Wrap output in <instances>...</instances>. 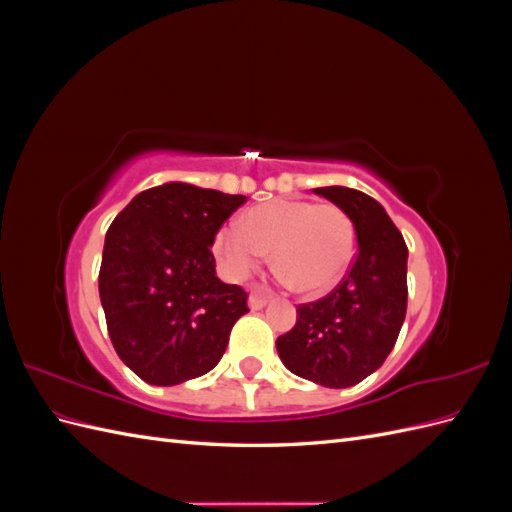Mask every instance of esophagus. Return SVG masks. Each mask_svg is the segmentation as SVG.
I'll use <instances>...</instances> for the list:
<instances>
[{"instance_id":"esophagus-1","label":"esophagus","mask_w":512,"mask_h":512,"mask_svg":"<svg viewBox=\"0 0 512 512\" xmlns=\"http://www.w3.org/2000/svg\"><path fill=\"white\" fill-rule=\"evenodd\" d=\"M267 303H269L267 294H262V292H252L250 294V309H254V312H258V309H262Z\"/></svg>"}]
</instances>
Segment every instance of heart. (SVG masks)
Masks as SVG:
<instances>
[{"label": "heart", "mask_w": 512, "mask_h": 512, "mask_svg": "<svg viewBox=\"0 0 512 512\" xmlns=\"http://www.w3.org/2000/svg\"><path fill=\"white\" fill-rule=\"evenodd\" d=\"M265 252L294 292L316 297L333 290L350 269L354 224L337 205L280 198L245 211L241 228L226 226L215 237V256L232 280L250 275Z\"/></svg>", "instance_id": "b5f03b06"}]
</instances>
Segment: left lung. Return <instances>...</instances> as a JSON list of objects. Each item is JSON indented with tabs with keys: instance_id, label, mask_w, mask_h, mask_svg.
Segmentation results:
<instances>
[{
	"instance_id": "obj_1",
	"label": "left lung",
	"mask_w": 512,
	"mask_h": 512,
	"mask_svg": "<svg viewBox=\"0 0 512 512\" xmlns=\"http://www.w3.org/2000/svg\"><path fill=\"white\" fill-rule=\"evenodd\" d=\"M314 194L350 215L359 254L331 294L297 307V324L275 346L292 374L348 389L374 374L397 342L408 305V247L389 213L365 192L329 185Z\"/></svg>"
}]
</instances>
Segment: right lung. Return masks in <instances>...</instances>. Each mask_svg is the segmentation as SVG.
Segmentation results:
<instances>
[{
  "instance_id": "obj_1",
  "label": "right lung",
  "mask_w": 512,
  "mask_h": 512,
  "mask_svg": "<svg viewBox=\"0 0 512 512\" xmlns=\"http://www.w3.org/2000/svg\"><path fill=\"white\" fill-rule=\"evenodd\" d=\"M245 200L168 181L136 194L108 228L98 277L106 327L147 384H181L220 363L247 294L220 280L211 247Z\"/></svg>"
}]
</instances>
